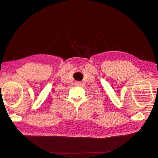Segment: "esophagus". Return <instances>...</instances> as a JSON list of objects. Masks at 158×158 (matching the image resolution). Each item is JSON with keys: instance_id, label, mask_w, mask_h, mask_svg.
Segmentation results:
<instances>
[{"instance_id": "esophagus-1", "label": "esophagus", "mask_w": 158, "mask_h": 158, "mask_svg": "<svg viewBox=\"0 0 158 158\" xmlns=\"http://www.w3.org/2000/svg\"><path fill=\"white\" fill-rule=\"evenodd\" d=\"M75 84H76V85H80V82H76Z\"/></svg>"}]
</instances>
